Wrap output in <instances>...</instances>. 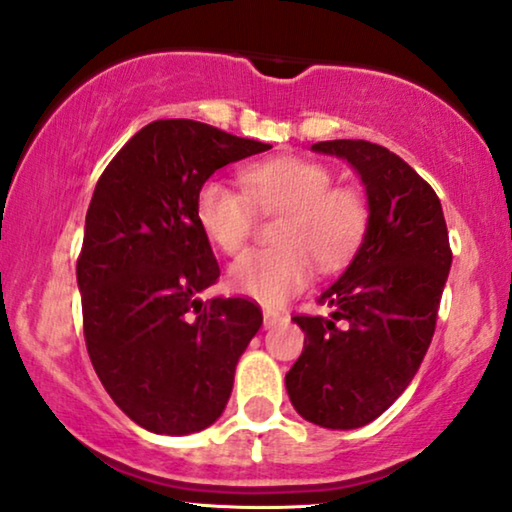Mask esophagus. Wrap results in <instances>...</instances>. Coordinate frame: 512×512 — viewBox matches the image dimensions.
<instances>
[{"instance_id": "34e87169", "label": "esophagus", "mask_w": 512, "mask_h": 512, "mask_svg": "<svg viewBox=\"0 0 512 512\" xmlns=\"http://www.w3.org/2000/svg\"><path fill=\"white\" fill-rule=\"evenodd\" d=\"M288 318L283 311H274V309H264V327H274L278 323Z\"/></svg>"}]
</instances>
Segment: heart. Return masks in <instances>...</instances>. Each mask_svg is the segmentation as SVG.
Here are the masks:
<instances>
[{"label":"heart","instance_id":"obj_1","mask_svg":"<svg viewBox=\"0 0 512 512\" xmlns=\"http://www.w3.org/2000/svg\"><path fill=\"white\" fill-rule=\"evenodd\" d=\"M245 193L222 180H206L196 194V222L227 255L245 248L255 227V203L262 213H281L274 250L243 255L229 281L243 295L281 304L311 281L316 262L335 271L351 260L363 241L370 208L360 189L332 185L330 168L302 156L252 163L241 173Z\"/></svg>","mask_w":512,"mask_h":512}]
</instances>
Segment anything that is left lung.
Instances as JSON below:
<instances>
[{
	"label": "left lung",
	"mask_w": 512,
	"mask_h": 512,
	"mask_svg": "<svg viewBox=\"0 0 512 512\" xmlns=\"http://www.w3.org/2000/svg\"><path fill=\"white\" fill-rule=\"evenodd\" d=\"M311 149L351 163L370 220L353 262L318 297L330 316L292 318L304 332V351L285 374V388L306 421L349 431L386 412L417 374L452 250L438 194L398 154L367 140Z\"/></svg>",
	"instance_id": "1"
}]
</instances>
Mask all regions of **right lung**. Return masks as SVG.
Segmentation results:
<instances>
[{
	"mask_svg": "<svg viewBox=\"0 0 512 512\" xmlns=\"http://www.w3.org/2000/svg\"><path fill=\"white\" fill-rule=\"evenodd\" d=\"M267 149L201 121L159 119L95 185L77 260L86 349L109 398L147 431L215 424L262 327L252 299L199 297L220 264L196 222V194L217 168Z\"/></svg>",
	"mask_w": 512,
	"mask_h": 512,
	"instance_id": "right-lung-1",
	"label": "right lung"
}]
</instances>
